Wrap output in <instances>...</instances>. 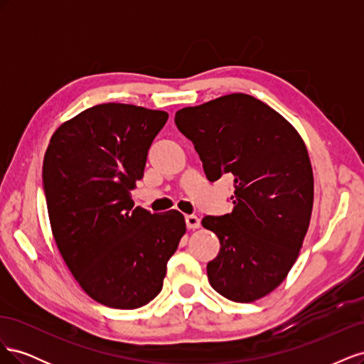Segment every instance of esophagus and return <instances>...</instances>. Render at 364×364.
Listing matches in <instances>:
<instances>
[{"label":"esophagus","instance_id":"1","mask_svg":"<svg viewBox=\"0 0 364 364\" xmlns=\"http://www.w3.org/2000/svg\"><path fill=\"white\" fill-rule=\"evenodd\" d=\"M185 223H186V228L188 229H197L200 226V218L191 214V215H186L185 217Z\"/></svg>","mask_w":364,"mask_h":364}]
</instances>
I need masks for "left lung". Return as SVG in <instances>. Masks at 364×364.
Masks as SVG:
<instances>
[{"label":"left lung","mask_w":364,"mask_h":364,"mask_svg":"<svg viewBox=\"0 0 364 364\" xmlns=\"http://www.w3.org/2000/svg\"><path fill=\"white\" fill-rule=\"evenodd\" d=\"M174 123L193 141L208 181L234 179L232 213L202 220L220 240L209 284L229 301H257L287 277L310 225L314 185L304 141L247 94L183 107Z\"/></svg>","instance_id":"1"}]
</instances>
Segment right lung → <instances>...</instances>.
I'll list each match as a JSON object with an SVG mask.
<instances>
[{"mask_svg": "<svg viewBox=\"0 0 364 364\" xmlns=\"http://www.w3.org/2000/svg\"><path fill=\"white\" fill-rule=\"evenodd\" d=\"M164 111L105 103L63 123L43 156L42 182L54 240L94 301L135 310L161 293L167 262L185 234L183 215L134 208Z\"/></svg>", "mask_w": 364, "mask_h": 364, "instance_id": "obj_1", "label": "right lung"}]
</instances>
